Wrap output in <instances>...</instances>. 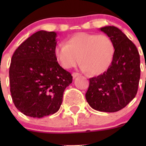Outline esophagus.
Listing matches in <instances>:
<instances>
[{
  "mask_svg": "<svg viewBox=\"0 0 146 146\" xmlns=\"http://www.w3.org/2000/svg\"><path fill=\"white\" fill-rule=\"evenodd\" d=\"M72 76H73V78H76L77 76H80V73H73Z\"/></svg>",
  "mask_w": 146,
  "mask_h": 146,
  "instance_id": "esophagus-1",
  "label": "esophagus"
}]
</instances>
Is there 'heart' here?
I'll return each instance as SVG.
<instances>
[{"label":"heart","instance_id":"b5f03b06","mask_svg":"<svg viewBox=\"0 0 146 146\" xmlns=\"http://www.w3.org/2000/svg\"><path fill=\"white\" fill-rule=\"evenodd\" d=\"M115 46L106 35L79 32L55 47L54 55L60 66L65 69L75 67L79 62L81 68L92 75L104 73L112 64Z\"/></svg>","mask_w":146,"mask_h":146}]
</instances>
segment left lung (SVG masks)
<instances>
[{
    "mask_svg": "<svg viewBox=\"0 0 146 146\" xmlns=\"http://www.w3.org/2000/svg\"><path fill=\"white\" fill-rule=\"evenodd\" d=\"M100 29L113 40L115 54L107 71L90 78L85 98L97 111L115 112L136 97L141 76L140 56L134 44L119 28L106 26Z\"/></svg>",
    "mask_w": 146,
    "mask_h": 146,
    "instance_id": "obj_1",
    "label": "left lung"
}]
</instances>
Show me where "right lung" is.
I'll return each instance as SVG.
<instances>
[{
  "mask_svg": "<svg viewBox=\"0 0 146 146\" xmlns=\"http://www.w3.org/2000/svg\"><path fill=\"white\" fill-rule=\"evenodd\" d=\"M56 32H35L11 58L10 92L16 108L25 115L42 118L58 111L66 87L73 80L54 55Z\"/></svg>",
  "mask_w": 146,
  "mask_h": 146,
  "instance_id": "1",
  "label": "right lung"
}]
</instances>
